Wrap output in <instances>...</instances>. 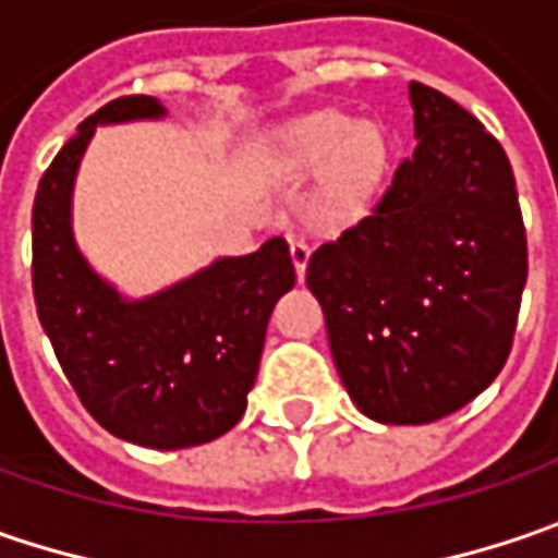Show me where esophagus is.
Segmentation results:
<instances>
[{
  "label": "esophagus",
  "mask_w": 558,
  "mask_h": 558,
  "mask_svg": "<svg viewBox=\"0 0 558 558\" xmlns=\"http://www.w3.org/2000/svg\"><path fill=\"white\" fill-rule=\"evenodd\" d=\"M290 258H293V265H296V275L303 278L305 265H308V246H305L303 240H293V243H290Z\"/></svg>",
  "instance_id": "esophagus-1"
}]
</instances>
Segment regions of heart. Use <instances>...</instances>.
<instances>
[{
    "mask_svg": "<svg viewBox=\"0 0 558 558\" xmlns=\"http://www.w3.org/2000/svg\"><path fill=\"white\" fill-rule=\"evenodd\" d=\"M330 161V203L337 208L359 206L384 168V140L377 128L355 124L343 114H318L305 121L290 143V168L325 171Z\"/></svg>",
    "mask_w": 558,
    "mask_h": 558,
    "instance_id": "obj_1",
    "label": "heart"
}]
</instances>
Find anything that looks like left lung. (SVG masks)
<instances>
[{"label":"left lung","mask_w":558,"mask_h":558,"mask_svg":"<svg viewBox=\"0 0 558 558\" xmlns=\"http://www.w3.org/2000/svg\"><path fill=\"white\" fill-rule=\"evenodd\" d=\"M409 96L415 153L305 268L340 380L384 424L437 422L472 402L512 352L527 280L506 149L440 89L412 81Z\"/></svg>","instance_id":"1"}]
</instances>
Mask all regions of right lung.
Instances as JSON below:
<instances>
[{"label": "right lung", "instance_id": "1", "mask_svg": "<svg viewBox=\"0 0 558 558\" xmlns=\"http://www.w3.org/2000/svg\"><path fill=\"white\" fill-rule=\"evenodd\" d=\"M153 96H121L89 114L39 178L34 303L61 372L109 434L149 449L208 444L246 412L265 327L296 280L290 246L218 258L143 303L96 278L71 236V186L96 124L158 118Z\"/></svg>", "mask_w": 558, "mask_h": 558}]
</instances>
